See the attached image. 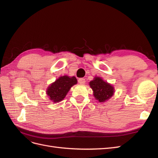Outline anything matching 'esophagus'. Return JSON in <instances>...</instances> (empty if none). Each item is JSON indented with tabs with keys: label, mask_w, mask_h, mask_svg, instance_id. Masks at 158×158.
I'll return each instance as SVG.
<instances>
[{
	"label": "esophagus",
	"mask_w": 158,
	"mask_h": 158,
	"mask_svg": "<svg viewBox=\"0 0 158 158\" xmlns=\"http://www.w3.org/2000/svg\"><path fill=\"white\" fill-rule=\"evenodd\" d=\"M78 82L80 84H84L85 83V80L84 78H79L78 79Z\"/></svg>",
	"instance_id": "1"
}]
</instances>
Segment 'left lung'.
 <instances>
[{
  "label": "left lung",
  "mask_w": 158,
  "mask_h": 158,
  "mask_svg": "<svg viewBox=\"0 0 158 158\" xmlns=\"http://www.w3.org/2000/svg\"><path fill=\"white\" fill-rule=\"evenodd\" d=\"M89 86L94 92V96L98 102H105L111 98L114 94V88L113 85L101 78L95 77L89 82Z\"/></svg>",
  "instance_id": "1"
}]
</instances>
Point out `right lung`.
Returning <instances> with one entry per match:
<instances>
[{
  "instance_id": "obj_1",
  "label": "right lung",
  "mask_w": 158,
  "mask_h": 158,
  "mask_svg": "<svg viewBox=\"0 0 158 158\" xmlns=\"http://www.w3.org/2000/svg\"><path fill=\"white\" fill-rule=\"evenodd\" d=\"M77 79L74 76H60L47 88V95L52 102H59L66 97L71 87L77 84Z\"/></svg>"
}]
</instances>
